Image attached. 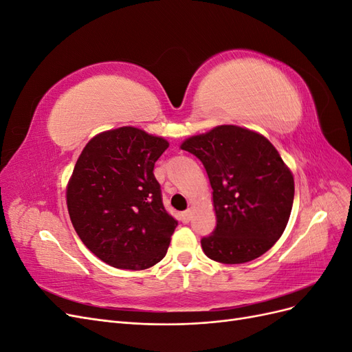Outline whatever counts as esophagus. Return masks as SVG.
Returning <instances> with one entry per match:
<instances>
[{"instance_id":"1","label":"esophagus","mask_w":352,"mask_h":352,"mask_svg":"<svg viewBox=\"0 0 352 352\" xmlns=\"http://www.w3.org/2000/svg\"><path fill=\"white\" fill-rule=\"evenodd\" d=\"M190 216H192V212H190V210H186V211L182 212V214H180V219H182L184 223H189Z\"/></svg>"}]
</instances>
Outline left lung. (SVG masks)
Returning a JSON list of instances; mask_svg holds the SVG:
<instances>
[{
  "label": "left lung",
  "instance_id": "8db88e82",
  "mask_svg": "<svg viewBox=\"0 0 352 352\" xmlns=\"http://www.w3.org/2000/svg\"><path fill=\"white\" fill-rule=\"evenodd\" d=\"M182 150L204 166L217 225L201 239L208 258L241 264L278 241L294 204V176L278 150L257 132L223 124L189 138Z\"/></svg>",
  "mask_w": 352,
  "mask_h": 352
}]
</instances>
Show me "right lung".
Segmentation results:
<instances>
[{"label":"right lung","mask_w":352,"mask_h":352,"mask_svg":"<svg viewBox=\"0 0 352 352\" xmlns=\"http://www.w3.org/2000/svg\"><path fill=\"white\" fill-rule=\"evenodd\" d=\"M168 142L132 126L102 132L83 148L67 186L73 228L116 269L162 261L177 220L166 211L154 164Z\"/></svg>","instance_id":"right-lung-1"}]
</instances>
